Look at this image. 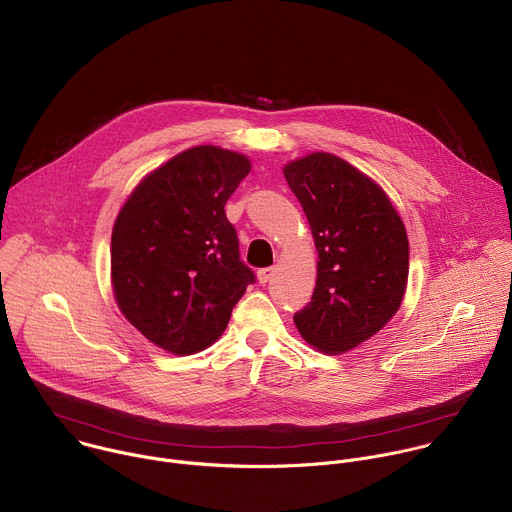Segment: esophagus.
<instances>
[{
	"label": "esophagus",
	"mask_w": 512,
	"mask_h": 512,
	"mask_svg": "<svg viewBox=\"0 0 512 512\" xmlns=\"http://www.w3.org/2000/svg\"><path fill=\"white\" fill-rule=\"evenodd\" d=\"M274 272H276V268H274V266H268V268L258 270V282H260V284H266V282L274 276Z\"/></svg>",
	"instance_id": "obj_1"
}]
</instances>
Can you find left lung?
<instances>
[{
	"label": "left lung",
	"instance_id": "8db88e82",
	"mask_svg": "<svg viewBox=\"0 0 512 512\" xmlns=\"http://www.w3.org/2000/svg\"><path fill=\"white\" fill-rule=\"evenodd\" d=\"M318 250L316 288L294 314L326 354L356 348L396 314L408 280V238L384 190L338 156L314 152L284 166Z\"/></svg>",
	"mask_w": 512,
	"mask_h": 512
}]
</instances>
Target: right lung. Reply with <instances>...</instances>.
Instances as JSON below:
<instances>
[{
	"label": "right lung",
	"instance_id": "1",
	"mask_svg": "<svg viewBox=\"0 0 512 512\" xmlns=\"http://www.w3.org/2000/svg\"><path fill=\"white\" fill-rule=\"evenodd\" d=\"M248 172L250 160L238 152L190 148L148 174L116 218V302L150 342L172 354L214 344L256 282L224 210Z\"/></svg>",
	"mask_w": 512,
	"mask_h": 512
}]
</instances>
